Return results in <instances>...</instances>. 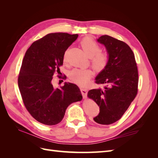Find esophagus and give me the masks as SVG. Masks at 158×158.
<instances>
[{"instance_id": "esophagus-1", "label": "esophagus", "mask_w": 158, "mask_h": 158, "mask_svg": "<svg viewBox=\"0 0 158 158\" xmlns=\"http://www.w3.org/2000/svg\"><path fill=\"white\" fill-rule=\"evenodd\" d=\"M81 94H82L83 98H86L87 93H88V89H85V88H81Z\"/></svg>"}]
</instances>
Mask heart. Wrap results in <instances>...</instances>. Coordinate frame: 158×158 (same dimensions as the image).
<instances>
[{"label":"heart","instance_id":"1","mask_svg":"<svg viewBox=\"0 0 158 158\" xmlns=\"http://www.w3.org/2000/svg\"><path fill=\"white\" fill-rule=\"evenodd\" d=\"M81 46L86 56L91 58V64L96 71H102L105 69L109 61V56L106 52H100V45L89 37L83 38ZM93 75L90 69H73L69 73V78L74 83L84 86L88 84Z\"/></svg>","mask_w":158,"mask_h":158}]
</instances>
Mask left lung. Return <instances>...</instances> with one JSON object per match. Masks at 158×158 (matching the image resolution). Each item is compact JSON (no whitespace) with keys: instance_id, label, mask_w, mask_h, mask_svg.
I'll use <instances>...</instances> for the list:
<instances>
[{"instance_id":"obj_1","label":"left lung","mask_w":158,"mask_h":158,"mask_svg":"<svg viewBox=\"0 0 158 158\" xmlns=\"http://www.w3.org/2000/svg\"><path fill=\"white\" fill-rule=\"evenodd\" d=\"M105 45L109 56L105 69L96 77V83L106 85L88 93L100 107L94 118L96 123L109 125L116 122L128 109L138 92L139 74L135 54L126 43L109 35L97 39Z\"/></svg>"}]
</instances>
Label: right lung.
<instances>
[{
    "label": "right lung",
    "instance_id": "obj_1",
    "mask_svg": "<svg viewBox=\"0 0 158 158\" xmlns=\"http://www.w3.org/2000/svg\"><path fill=\"white\" fill-rule=\"evenodd\" d=\"M77 37V34L50 33L33 43L23 59L18 76L20 94L30 114L45 125L60 123L67 107L83 98L74 83L65 82L60 88L52 83L53 74L63 64L65 52Z\"/></svg>",
    "mask_w": 158,
    "mask_h": 158
}]
</instances>
